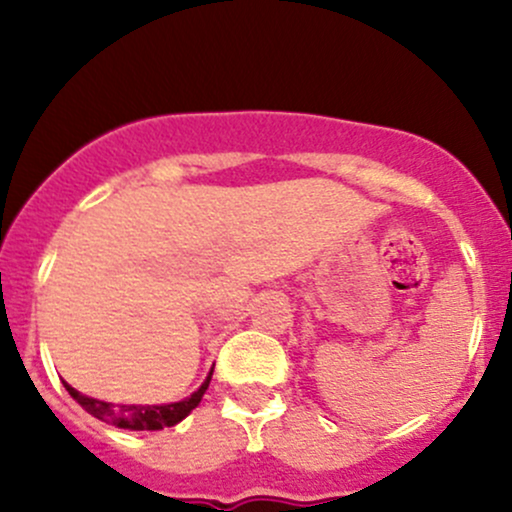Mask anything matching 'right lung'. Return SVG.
I'll return each mask as SVG.
<instances>
[{"label":"right lung","mask_w":512,"mask_h":512,"mask_svg":"<svg viewBox=\"0 0 512 512\" xmlns=\"http://www.w3.org/2000/svg\"><path fill=\"white\" fill-rule=\"evenodd\" d=\"M211 373H214V370H211ZM211 373L202 383V387H199L197 392H192L187 399H182V402L154 404V407H142V404H117L115 407V404L110 402H101V399L81 395L79 390H74V387L67 383H64V387H67L69 395H72L88 414L105 421V424H113L117 428H132V431H161V428L178 424V421L185 419V416L202 402L204 392H207V387L211 383Z\"/></svg>","instance_id":"add662e5"}]
</instances>
